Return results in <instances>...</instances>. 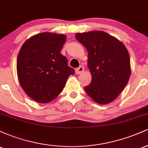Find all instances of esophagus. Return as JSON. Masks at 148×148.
Listing matches in <instances>:
<instances>
[{"mask_svg": "<svg viewBox=\"0 0 148 148\" xmlns=\"http://www.w3.org/2000/svg\"><path fill=\"white\" fill-rule=\"evenodd\" d=\"M84 67H83V66H80L79 67H78V68L76 69V74H81V73L84 72Z\"/></svg>", "mask_w": 148, "mask_h": 148, "instance_id": "34e87169", "label": "esophagus"}]
</instances>
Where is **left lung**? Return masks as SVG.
<instances>
[{"mask_svg":"<svg viewBox=\"0 0 148 148\" xmlns=\"http://www.w3.org/2000/svg\"><path fill=\"white\" fill-rule=\"evenodd\" d=\"M76 39L88 52L91 83L85 87L95 101L106 104L118 97L131 75L130 58L125 46L101 30L76 33Z\"/></svg>","mask_w":148,"mask_h":148,"instance_id":"obj_1","label":"left lung"}]
</instances>
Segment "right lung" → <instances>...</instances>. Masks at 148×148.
Instances as JSON below:
<instances>
[{"label":"right lung","instance_id":"right-lung-1","mask_svg":"<svg viewBox=\"0 0 148 148\" xmlns=\"http://www.w3.org/2000/svg\"><path fill=\"white\" fill-rule=\"evenodd\" d=\"M66 36L42 33L34 35L22 45L16 70L21 88L32 99L50 102L57 97L74 69L67 65V58L60 53Z\"/></svg>","mask_w":148,"mask_h":148}]
</instances>
